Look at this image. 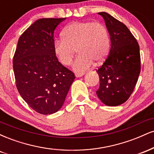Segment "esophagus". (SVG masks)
Here are the masks:
<instances>
[{
    "instance_id": "1",
    "label": "esophagus",
    "mask_w": 154,
    "mask_h": 154,
    "mask_svg": "<svg viewBox=\"0 0 154 154\" xmlns=\"http://www.w3.org/2000/svg\"><path fill=\"white\" fill-rule=\"evenodd\" d=\"M85 75V73L84 72H82V73H78V72H76L75 73V76L77 77H82V76H83Z\"/></svg>"
}]
</instances>
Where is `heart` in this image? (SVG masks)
<instances>
[{
    "mask_svg": "<svg viewBox=\"0 0 154 154\" xmlns=\"http://www.w3.org/2000/svg\"><path fill=\"white\" fill-rule=\"evenodd\" d=\"M62 38L55 41L54 54L61 64L68 66L71 65L77 50L79 54L73 69L77 72L88 69L94 61L103 62L110 49L106 28L98 22H72L63 30Z\"/></svg>",
    "mask_w": 154,
    "mask_h": 154,
    "instance_id": "1",
    "label": "heart"
}]
</instances>
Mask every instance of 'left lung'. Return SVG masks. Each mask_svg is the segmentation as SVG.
<instances>
[{
	"label": "left lung",
	"instance_id": "1",
	"mask_svg": "<svg viewBox=\"0 0 154 154\" xmlns=\"http://www.w3.org/2000/svg\"><path fill=\"white\" fill-rule=\"evenodd\" d=\"M103 17L110 35L111 49L103 64L96 69L100 86L96 94L104 104L121 105L131 95L140 72L138 43L125 24L106 12Z\"/></svg>",
	"mask_w": 154,
	"mask_h": 154
}]
</instances>
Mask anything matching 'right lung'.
<instances>
[{
	"label": "right lung",
	"mask_w": 154,
	"mask_h": 154,
	"mask_svg": "<svg viewBox=\"0 0 154 154\" xmlns=\"http://www.w3.org/2000/svg\"><path fill=\"white\" fill-rule=\"evenodd\" d=\"M66 18L35 21L19 38L13 58L16 85L26 103L41 114L62 106L75 74L54 54V30Z\"/></svg>",
	"instance_id": "1"
}]
</instances>
